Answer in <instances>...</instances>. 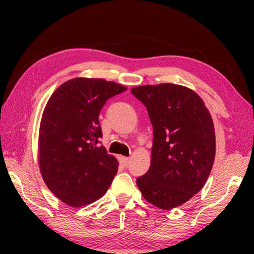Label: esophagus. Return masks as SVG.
Here are the masks:
<instances>
[{"label": "esophagus", "instance_id": "esophagus-1", "mask_svg": "<svg viewBox=\"0 0 254 254\" xmlns=\"http://www.w3.org/2000/svg\"><path fill=\"white\" fill-rule=\"evenodd\" d=\"M118 159H119L120 164H123L124 166H126L128 164V162H129V158L124 157V156H119V157H118Z\"/></svg>", "mask_w": 254, "mask_h": 254}]
</instances>
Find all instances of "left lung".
<instances>
[{"instance_id":"obj_1","label":"left lung","mask_w":254,"mask_h":254,"mask_svg":"<svg viewBox=\"0 0 254 254\" xmlns=\"http://www.w3.org/2000/svg\"><path fill=\"white\" fill-rule=\"evenodd\" d=\"M130 92L147 107L154 130L150 168L136 185L149 203L173 209L199 192L210 175L216 150L213 119L186 86L162 83Z\"/></svg>"}]
</instances>
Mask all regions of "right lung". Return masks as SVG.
Here are the masks:
<instances>
[{
	"label": "right lung",
	"instance_id": "right-lung-1",
	"mask_svg": "<svg viewBox=\"0 0 254 254\" xmlns=\"http://www.w3.org/2000/svg\"><path fill=\"white\" fill-rule=\"evenodd\" d=\"M126 86L103 78L76 77L53 92L40 121L38 161L45 184L71 207L95 202L118 172L117 158L99 145V112Z\"/></svg>",
	"mask_w": 254,
	"mask_h": 254
}]
</instances>
